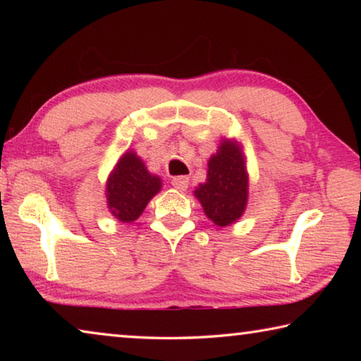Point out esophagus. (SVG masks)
<instances>
[{
    "label": "esophagus",
    "instance_id": "esophagus-1",
    "mask_svg": "<svg viewBox=\"0 0 361 361\" xmlns=\"http://www.w3.org/2000/svg\"><path fill=\"white\" fill-rule=\"evenodd\" d=\"M189 185V178L188 176H173L172 178V186L178 191H186Z\"/></svg>",
    "mask_w": 361,
    "mask_h": 361
}]
</instances>
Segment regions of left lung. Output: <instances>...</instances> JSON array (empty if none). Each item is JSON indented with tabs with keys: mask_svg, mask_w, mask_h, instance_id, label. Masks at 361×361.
Here are the masks:
<instances>
[{
	"mask_svg": "<svg viewBox=\"0 0 361 361\" xmlns=\"http://www.w3.org/2000/svg\"><path fill=\"white\" fill-rule=\"evenodd\" d=\"M248 180L237 145L223 142L209 161L207 181L195 189L205 215L218 226H228L242 216L248 197Z\"/></svg>",
	"mask_w": 361,
	"mask_h": 361,
	"instance_id": "8db88e82",
	"label": "left lung"
}]
</instances>
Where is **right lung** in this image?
I'll list each match as a JSON object with an SVG mask.
<instances>
[{
    "mask_svg": "<svg viewBox=\"0 0 361 361\" xmlns=\"http://www.w3.org/2000/svg\"><path fill=\"white\" fill-rule=\"evenodd\" d=\"M161 186V178L146 170L135 152H126L106 185L109 210L122 223L135 221Z\"/></svg>",
    "mask_w": 361,
    "mask_h": 361,
    "instance_id": "obj_1",
    "label": "right lung"
}]
</instances>
